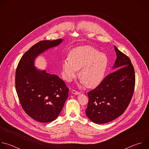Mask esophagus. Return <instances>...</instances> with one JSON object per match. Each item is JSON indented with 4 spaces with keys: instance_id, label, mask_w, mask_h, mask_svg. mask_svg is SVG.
<instances>
[{
    "instance_id": "1",
    "label": "esophagus",
    "mask_w": 149,
    "mask_h": 149,
    "mask_svg": "<svg viewBox=\"0 0 149 149\" xmlns=\"http://www.w3.org/2000/svg\"><path fill=\"white\" fill-rule=\"evenodd\" d=\"M71 93H72L73 94H75V95H79V94H80L79 92H78V91H76V90H72L71 91Z\"/></svg>"
}]
</instances>
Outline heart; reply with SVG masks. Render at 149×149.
<instances>
[{"label":"heart","mask_w":149,"mask_h":149,"mask_svg":"<svg viewBox=\"0 0 149 149\" xmlns=\"http://www.w3.org/2000/svg\"><path fill=\"white\" fill-rule=\"evenodd\" d=\"M108 67L109 59L105 54L92 47L83 46L73 49L69 58L63 59L61 74L66 81L71 82L81 69V83L88 88H94L104 80Z\"/></svg>","instance_id":"heart-1"}]
</instances>
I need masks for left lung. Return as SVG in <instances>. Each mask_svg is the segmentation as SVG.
I'll use <instances>...</instances> for the list:
<instances>
[{
  "label": "left lung",
  "mask_w": 149,
  "mask_h": 149,
  "mask_svg": "<svg viewBox=\"0 0 149 149\" xmlns=\"http://www.w3.org/2000/svg\"><path fill=\"white\" fill-rule=\"evenodd\" d=\"M117 59L114 72L88 93L87 116L95 124L117 118L127 109L133 95L135 73L130 58L114 46Z\"/></svg>",
  "instance_id": "8db88e82"
}]
</instances>
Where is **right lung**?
<instances>
[{"mask_svg": "<svg viewBox=\"0 0 149 149\" xmlns=\"http://www.w3.org/2000/svg\"><path fill=\"white\" fill-rule=\"evenodd\" d=\"M62 40L38 42L24 54L16 68L15 86L21 106L28 116L39 122H51L58 117L68 97L69 89L58 76L35 68V60Z\"/></svg>", "mask_w": 149, "mask_h": 149, "instance_id": "obj_1", "label": "right lung"}]
</instances>
